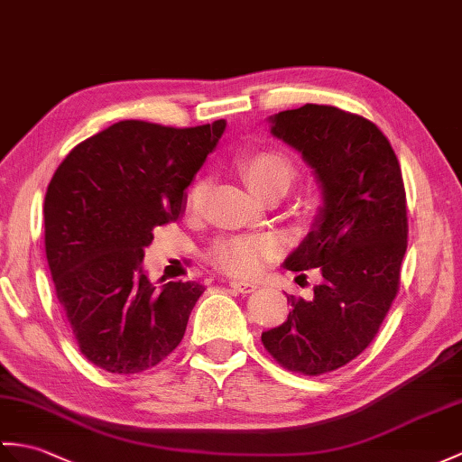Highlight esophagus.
Here are the masks:
<instances>
[{
	"instance_id": "obj_1",
	"label": "esophagus",
	"mask_w": 462,
	"mask_h": 462,
	"mask_svg": "<svg viewBox=\"0 0 462 462\" xmlns=\"http://www.w3.org/2000/svg\"><path fill=\"white\" fill-rule=\"evenodd\" d=\"M230 287L234 289V291H238V293H252V291H255V289H257L255 283L242 282V280H232Z\"/></svg>"
}]
</instances>
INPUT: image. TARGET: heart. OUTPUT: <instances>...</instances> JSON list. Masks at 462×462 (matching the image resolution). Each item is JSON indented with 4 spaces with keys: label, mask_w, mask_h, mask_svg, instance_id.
Here are the masks:
<instances>
[{
    "label": "heart",
    "mask_w": 462,
    "mask_h": 462,
    "mask_svg": "<svg viewBox=\"0 0 462 462\" xmlns=\"http://www.w3.org/2000/svg\"><path fill=\"white\" fill-rule=\"evenodd\" d=\"M236 167L248 182L250 189L260 197L273 192H287L297 177L295 161L282 149L265 147L254 149L236 159ZM208 182L197 180L187 192V210L199 214L205 208ZM277 252V240L272 234H245L220 238L208 252V260L218 270L234 275H252L262 263Z\"/></svg>",
    "instance_id": "1"
}]
</instances>
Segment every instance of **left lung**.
Wrapping results in <instances>:
<instances>
[{
    "label": "left lung",
    "mask_w": 462,
    "mask_h": 462,
    "mask_svg": "<svg viewBox=\"0 0 462 462\" xmlns=\"http://www.w3.org/2000/svg\"><path fill=\"white\" fill-rule=\"evenodd\" d=\"M270 122L275 137L301 152L325 197L283 265L319 267L323 282L310 301L289 295L293 310L262 342L283 368L320 376L368 348L398 295L407 250L402 167L376 124L335 106L305 104Z\"/></svg>",
    "instance_id": "1"
}]
</instances>
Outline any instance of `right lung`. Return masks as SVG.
<instances>
[{
  "instance_id": "obj_1",
  "label": "right lung",
  "mask_w": 462,
  "mask_h": 462,
  "mask_svg": "<svg viewBox=\"0 0 462 462\" xmlns=\"http://www.w3.org/2000/svg\"><path fill=\"white\" fill-rule=\"evenodd\" d=\"M224 127V120L197 127L124 120L84 139L52 175L42 207L47 262L94 366L132 376L157 366L185 337L205 287L159 289L142 262L153 230L180 218L185 189Z\"/></svg>"
}]
</instances>
